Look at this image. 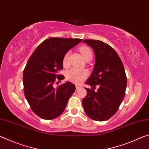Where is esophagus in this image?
<instances>
[{
  "label": "esophagus",
  "instance_id": "34e87169",
  "mask_svg": "<svg viewBox=\"0 0 149 149\" xmlns=\"http://www.w3.org/2000/svg\"><path fill=\"white\" fill-rule=\"evenodd\" d=\"M80 88H81V87L79 86V85H76V86H75V89H76V90H78L79 89H80Z\"/></svg>",
  "mask_w": 149,
  "mask_h": 149
}]
</instances>
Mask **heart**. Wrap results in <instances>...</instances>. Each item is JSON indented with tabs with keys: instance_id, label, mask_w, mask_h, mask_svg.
Wrapping results in <instances>:
<instances>
[{
	"instance_id": "heart-1",
	"label": "heart",
	"mask_w": 149,
	"mask_h": 149,
	"mask_svg": "<svg viewBox=\"0 0 149 149\" xmlns=\"http://www.w3.org/2000/svg\"><path fill=\"white\" fill-rule=\"evenodd\" d=\"M79 50L81 54H82V56H84L85 60L90 56H93L92 51L89 48L87 47H80ZM70 54V52H67L63 58L62 62L64 66H66L68 64ZM88 75H89V72L87 70H79L74 68L66 72V79L74 83V84H79L86 79Z\"/></svg>"
}]
</instances>
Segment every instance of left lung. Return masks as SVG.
<instances>
[{
    "instance_id": "left-lung-1",
    "label": "left lung",
    "mask_w": 149,
    "mask_h": 149,
    "mask_svg": "<svg viewBox=\"0 0 149 149\" xmlns=\"http://www.w3.org/2000/svg\"><path fill=\"white\" fill-rule=\"evenodd\" d=\"M95 54V65L86 81L87 95L82 100L85 114L96 121L107 120L114 116L123 101L127 77L122 60L115 50L101 41L85 39ZM97 86L99 89L94 91Z\"/></svg>"
}]
</instances>
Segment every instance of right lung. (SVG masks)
I'll return each mask as SVG.
<instances>
[{
    "instance_id": "right-lung-1",
    "label": "right lung",
    "mask_w": 149,
    "mask_h": 149,
    "mask_svg": "<svg viewBox=\"0 0 149 149\" xmlns=\"http://www.w3.org/2000/svg\"><path fill=\"white\" fill-rule=\"evenodd\" d=\"M81 39L51 37L40 44L27 62L23 73L26 99L35 114L52 120L62 114L75 90L70 82L54 87L64 79L63 58L68 50L82 41Z\"/></svg>"
}]
</instances>
